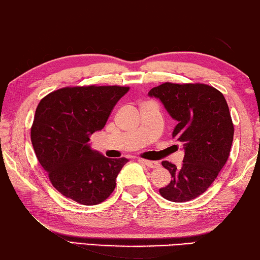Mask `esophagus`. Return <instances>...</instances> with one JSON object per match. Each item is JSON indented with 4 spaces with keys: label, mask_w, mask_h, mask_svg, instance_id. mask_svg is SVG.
I'll return each mask as SVG.
<instances>
[{
    "label": "esophagus",
    "mask_w": 260,
    "mask_h": 260,
    "mask_svg": "<svg viewBox=\"0 0 260 260\" xmlns=\"http://www.w3.org/2000/svg\"><path fill=\"white\" fill-rule=\"evenodd\" d=\"M139 162L144 164V165L147 166V167H150V168H158L159 166H160L159 161H150V160H144V159H140V160H139Z\"/></svg>",
    "instance_id": "obj_1"
}]
</instances>
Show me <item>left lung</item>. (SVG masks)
I'll use <instances>...</instances> for the list:
<instances>
[{
	"mask_svg": "<svg viewBox=\"0 0 260 260\" xmlns=\"http://www.w3.org/2000/svg\"><path fill=\"white\" fill-rule=\"evenodd\" d=\"M176 121L173 138L183 143L181 167L168 161L172 181L159 190L170 202L184 203L205 192L227 162L234 125L223 94L205 84L165 83L148 92Z\"/></svg>",
	"mask_w": 260,
	"mask_h": 260,
	"instance_id": "1",
	"label": "left lung"
}]
</instances>
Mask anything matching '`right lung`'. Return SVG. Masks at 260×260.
Returning <instances> with one entry per match:
<instances>
[{"label":"right lung","mask_w":260,"mask_h":260,"mask_svg":"<svg viewBox=\"0 0 260 260\" xmlns=\"http://www.w3.org/2000/svg\"><path fill=\"white\" fill-rule=\"evenodd\" d=\"M129 91L124 86L59 88L46 95L36 110L31 129L37 158L59 193L83 205L106 201L127 161L109 159L91 147L110 112Z\"/></svg>","instance_id":"right-lung-1"}]
</instances>
